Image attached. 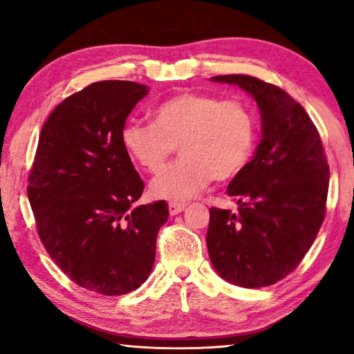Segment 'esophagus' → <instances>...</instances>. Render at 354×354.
<instances>
[{
	"label": "esophagus",
	"mask_w": 354,
	"mask_h": 354,
	"mask_svg": "<svg viewBox=\"0 0 354 354\" xmlns=\"http://www.w3.org/2000/svg\"><path fill=\"white\" fill-rule=\"evenodd\" d=\"M185 203H180V201H171L169 203V212H171V216H177L178 212H182L185 209Z\"/></svg>",
	"instance_id": "obj_1"
}]
</instances>
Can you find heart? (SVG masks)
Instances as JSON below:
<instances>
[{
  "instance_id": "obj_1",
  "label": "heart",
  "mask_w": 354,
  "mask_h": 354,
  "mask_svg": "<svg viewBox=\"0 0 354 354\" xmlns=\"http://www.w3.org/2000/svg\"><path fill=\"white\" fill-rule=\"evenodd\" d=\"M258 127L248 106L239 100L201 91H182L153 111V122L125 124L124 149L143 171L156 174L180 148L182 156L151 182V193L166 200H187L212 178L230 180L253 156Z\"/></svg>"
}]
</instances>
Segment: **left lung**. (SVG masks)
Here are the masks:
<instances>
[{
    "label": "left lung",
    "mask_w": 354,
    "mask_h": 354,
    "mask_svg": "<svg viewBox=\"0 0 354 354\" xmlns=\"http://www.w3.org/2000/svg\"><path fill=\"white\" fill-rule=\"evenodd\" d=\"M211 80L253 96L263 127L253 159L227 187L239 212L209 209L207 251L227 282L268 287L297 269L321 229L327 158L316 125L287 91L243 74Z\"/></svg>",
    "instance_id": "1"
}]
</instances>
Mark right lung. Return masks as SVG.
Segmentation results:
<instances>
[{
    "mask_svg": "<svg viewBox=\"0 0 354 354\" xmlns=\"http://www.w3.org/2000/svg\"><path fill=\"white\" fill-rule=\"evenodd\" d=\"M148 86L103 80L71 95L43 124L27 195L51 259L90 292L125 295L148 279L166 201L133 206L145 183L120 133Z\"/></svg>",
    "mask_w": 354,
    "mask_h": 354,
    "instance_id": "obj_1",
    "label": "right lung"
}]
</instances>
